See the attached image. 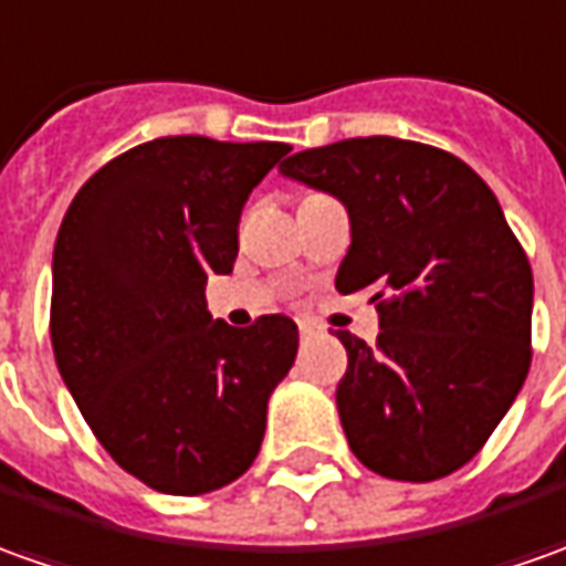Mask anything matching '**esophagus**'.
<instances>
[{
	"mask_svg": "<svg viewBox=\"0 0 566 566\" xmlns=\"http://www.w3.org/2000/svg\"><path fill=\"white\" fill-rule=\"evenodd\" d=\"M315 325L313 322H300V337H313Z\"/></svg>",
	"mask_w": 566,
	"mask_h": 566,
	"instance_id": "1",
	"label": "esophagus"
}]
</instances>
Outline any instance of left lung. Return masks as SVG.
<instances>
[{
	"label": "left lung",
	"instance_id": "obj_1",
	"mask_svg": "<svg viewBox=\"0 0 566 566\" xmlns=\"http://www.w3.org/2000/svg\"><path fill=\"white\" fill-rule=\"evenodd\" d=\"M340 198L353 244L337 291H368L378 344L337 332V409L353 455L390 480L459 471L490 440L533 359V269L486 186L455 154L344 138L282 164Z\"/></svg>",
	"mask_w": 566,
	"mask_h": 566
}]
</instances>
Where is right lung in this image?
<instances>
[{"instance_id": "1", "label": "right lung", "mask_w": 566, "mask_h": 566, "mask_svg": "<svg viewBox=\"0 0 566 566\" xmlns=\"http://www.w3.org/2000/svg\"><path fill=\"white\" fill-rule=\"evenodd\" d=\"M291 145L164 136L107 160L61 219L49 332L95 440L157 493L201 495L244 474L297 325L207 313L232 272L244 201Z\"/></svg>"}]
</instances>
